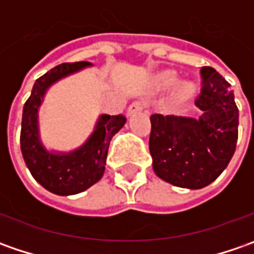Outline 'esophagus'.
<instances>
[{
    "label": "esophagus",
    "instance_id": "esophagus-1",
    "mask_svg": "<svg viewBox=\"0 0 254 254\" xmlns=\"http://www.w3.org/2000/svg\"><path fill=\"white\" fill-rule=\"evenodd\" d=\"M142 109H144V103L140 102V100H135V102H132L131 104H130V107H128V110H127V114L131 116V114L141 112Z\"/></svg>",
    "mask_w": 254,
    "mask_h": 254
}]
</instances>
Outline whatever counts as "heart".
<instances>
[{
  "mask_svg": "<svg viewBox=\"0 0 254 254\" xmlns=\"http://www.w3.org/2000/svg\"><path fill=\"white\" fill-rule=\"evenodd\" d=\"M174 80H175V79H174V77H172V76H170V77H168V82H171V83H172V82H174Z\"/></svg>",
  "mask_w": 254,
  "mask_h": 254,
  "instance_id": "obj_1",
  "label": "heart"
}]
</instances>
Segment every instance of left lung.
Segmentation results:
<instances>
[{
	"instance_id": "obj_1",
	"label": "left lung",
	"mask_w": 254,
	"mask_h": 254,
	"mask_svg": "<svg viewBox=\"0 0 254 254\" xmlns=\"http://www.w3.org/2000/svg\"><path fill=\"white\" fill-rule=\"evenodd\" d=\"M199 119L152 114L150 154L154 172L175 187L199 190L216 180L232 160L239 110L230 84L213 67L200 69Z\"/></svg>"
}]
</instances>
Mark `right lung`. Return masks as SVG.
Returning a JSON list of instances; mask_svg holds the SVG:
<instances>
[{"mask_svg": "<svg viewBox=\"0 0 254 254\" xmlns=\"http://www.w3.org/2000/svg\"><path fill=\"white\" fill-rule=\"evenodd\" d=\"M90 64V62H74L55 66L35 82L32 93L24 104L21 127L22 157L36 182L56 195L64 196L83 192L102 178L113 135L127 120L123 114H102L89 140L80 148L67 154L49 152L41 142L38 110L45 92L59 79Z\"/></svg>", "mask_w": 254, "mask_h": 254, "instance_id": "1", "label": "right lung"}]
</instances>
